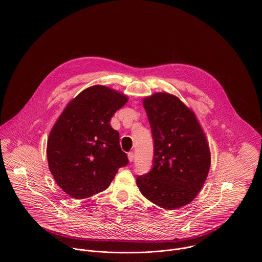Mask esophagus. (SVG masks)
I'll list each match as a JSON object with an SVG mask.
<instances>
[{"instance_id":"esophagus-1","label":"esophagus","mask_w":262,"mask_h":262,"mask_svg":"<svg viewBox=\"0 0 262 262\" xmlns=\"http://www.w3.org/2000/svg\"><path fill=\"white\" fill-rule=\"evenodd\" d=\"M127 157H128V160L132 162V161L134 160V158H135V153H134V151L128 152V153H127Z\"/></svg>"}]
</instances>
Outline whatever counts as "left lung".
<instances>
[{
    "label": "left lung",
    "mask_w": 262,
    "mask_h": 262,
    "mask_svg": "<svg viewBox=\"0 0 262 262\" xmlns=\"http://www.w3.org/2000/svg\"><path fill=\"white\" fill-rule=\"evenodd\" d=\"M151 127L152 168L137 177L141 193L166 210L191 203L211 165L210 148L195 114L177 97L158 93L143 100Z\"/></svg>",
    "instance_id": "obj_1"
}]
</instances>
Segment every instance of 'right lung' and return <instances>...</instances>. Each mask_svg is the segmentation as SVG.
Instances as JSON below:
<instances>
[{
    "mask_svg": "<svg viewBox=\"0 0 262 262\" xmlns=\"http://www.w3.org/2000/svg\"><path fill=\"white\" fill-rule=\"evenodd\" d=\"M127 97L103 85L81 92L64 108L47 142L48 166L57 185L82 200L109 187L119 167L128 163L112 128L114 113Z\"/></svg>",
    "mask_w": 262,
    "mask_h": 262,
    "instance_id": "add662e5",
    "label": "right lung"
}]
</instances>
